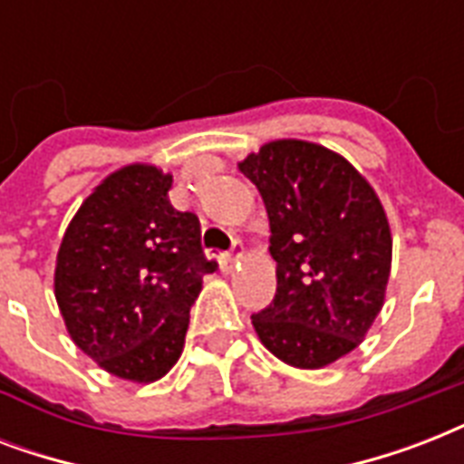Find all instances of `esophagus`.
<instances>
[{"instance_id":"esophagus-1","label":"esophagus","mask_w":464,"mask_h":464,"mask_svg":"<svg viewBox=\"0 0 464 464\" xmlns=\"http://www.w3.org/2000/svg\"><path fill=\"white\" fill-rule=\"evenodd\" d=\"M240 257H243V247H240L238 240H233L231 250L221 255V267H224V272H233V267L238 265Z\"/></svg>"}]
</instances>
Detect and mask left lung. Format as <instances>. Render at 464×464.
<instances>
[{
  "instance_id": "1",
  "label": "left lung",
  "mask_w": 464,
  "mask_h": 464,
  "mask_svg": "<svg viewBox=\"0 0 464 464\" xmlns=\"http://www.w3.org/2000/svg\"><path fill=\"white\" fill-rule=\"evenodd\" d=\"M260 189L276 260L275 301L253 315L276 359L323 368L361 344L392 260L382 204L346 159L310 141H269L238 163Z\"/></svg>"
}]
</instances>
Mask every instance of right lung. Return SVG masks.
<instances>
[{"label":"right lung","mask_w":464,"mask_h":464,"mask_svg":"<svg viewBox=\"0 0 464 464\" xmlns=\"http://www.w3.org/2000/svg\"><path fill=\"white\" fill-rule=\"evenodd\" d=\"M173 178L154 166L108 175L72 218L54 269V296L74 344L134 382L178 361L202 276L217 272L199 218L168 199Z\"/></svg>","instance_id":"right-lung-1"}]
</instances>
